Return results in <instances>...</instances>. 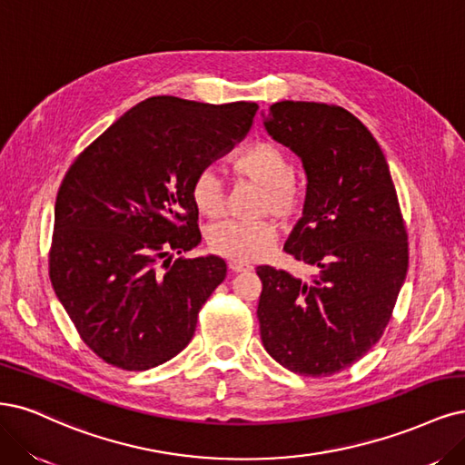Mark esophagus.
Wrapping results in <instances>:
<instances>
[{
	"mask_svg": "<svg viewBox=\"0 0 465 465\" xmlns=\"http://www.w3.org/2000/svg\"><path fill=\"white\" fill-rule=\"evenodd\" d=\"M229 267H231V271H234V273H246V271L253 269V265H250L246 262H231Z\"/></svg>",
	"mask_w": 465,
	"mask_h": 465,
	"instance_id": "34e87169",
	"label": "esophagus"
}]
</instances>
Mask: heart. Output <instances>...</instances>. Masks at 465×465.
I'll return each mask as SVG.
<instances>
[{
	"label": "heart",
	"instance_id": "b5f03b06",
	"mask_svg": "<svg viewBox=\"0 0 465 465\" xmlns=\"http://www.w3.org/2000/svg\"><path fill=\"white\" fill-rule=\"evenodd\" d=\"M236 177L262 186L258 212L282 219L296 217L303 205V188L294 177L291 157L273 140H260L232 159ZM190 198L205 217H219L225 207V192L215 171L205 167L190 183ZM279 229L271 219L221 221L207 232L210 248L234 262H255L271 252Z\"/></svg>",
	"mask_w": 465,
	"mask_h": 465
}]
</instances>
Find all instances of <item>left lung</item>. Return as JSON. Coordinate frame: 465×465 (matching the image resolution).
Listing matches in <instances>:
<instances>
[{"label":"left lung","mask_w":465,"mask_h":465,"mask_svg":"<svg viewBox=\"0 0 465 465\" xmlns=\"http://www.w3.org/2000/svg\"><path fill=\"white\" fill-rule=\"evenodd\" d=\"M265 129L306 169L303 217L284 252L317 273L300 281L271 265L255 269L262 342L292 373L329 377L385 332L410 262L406 223L377 140L344 107L277 102Z\"/></svg>","instance_id":"8db88e82"}]
</instances>
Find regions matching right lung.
I'll return each instance as SVG.
<instances>
[{"instance_id":"obj_1","label":"right lung","mask_w":465,"mask_h":465,"mask_svg":"<svg viewBox=\"0 0 465 465\" xmlns=\"http://www.w3.org/2000/svg\"><path fill=\"white\" fill-rule=\"evenodd\" d=\"M258 109L153 95L71 163L47 265L80 339L105 363L146 371L192 341L227 263L183 255L202 240L190 183L248 133Z\"/></svg>"}]
</instances>
